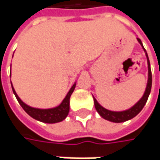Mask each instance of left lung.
I'll return each instance as SVG.
<instances>
[{
	"mask_svg": "<svg viewBox=\"0 0 160 160\" xmlns=\"http://www.w3.org/2000/svg\"><path fill=\"white\" fill-rule=\"evenodd\" d=\"M137 41L139 42V43L142 45L143 51H144L146 58H147V63H148V82H147L146 89H145V92L144 93H143V95H142V97L132 107L128 108V109H126V110H123V111H112V110H108L107 108L102 107V105L97 102V100H96L95 98L93 97L94 106H95L97 112L100 114V116L102 118H103L104 119L108 120L110 122L122 123V122H125V121H127V120L132 119V118H134L135 116H137L141 112V110L143 108L145 104H146V102H147V100L149 98V95L151 93V84H152V75H151L150 59H149V57H148V54H147L146 51H145L144 47L142 45V41L140 40L139 38H137Z\"/></svg>",
	"mask_w": 160,
	"mask_h": 160,
	"instance_id": "8db88e82",
	"label": "left lung"
}]
</instances>
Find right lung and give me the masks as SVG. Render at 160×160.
Listing matches in <instances>:
<instances>
[{
    "label": "right lung",
    "mask_w": 160,
    "mask_h": 160,
    "mask_svg": "<svg viewBox=\"0 0 160 160\" xmlns=\"http://www.w3.org/2000/svg\"><path fill=\"white\" fill-rule=\"evenodd\" d=\"M12 58H13V56H12ZM10 67H11V65H10ZM10 75H11V73H10ZM10 83H11L13 93L15 94L18 102L21 105L23 109L34 119L43 122V123H47V124H55V123L61 122L68 117V112H69V99H70L71 94L73 93L74 90L76 88V84H77V83H75L72 85V87L68 91V92L64 98V100L58 106L52 108H37L28 106V104L22 102L21 99L17 94L11 81H10Z\"/></svg>",
    "instance_id": "obj_1"
}]
</instances>
